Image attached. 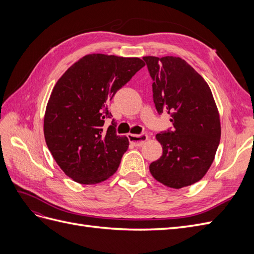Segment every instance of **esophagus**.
<instances>
[{
  "label": "esophagus",
  "instance_id": "obj_1",
  "mask_svg": "<svg viewBox=\"0 0 254 254\" xmlns=\"http://www.w3.org/2000/svg\"><path fill=\"white\" fill-rule=\"evenodd\" d=\"M128 139L130 141V143L133 144L136 147H140L142 146L146 141L148 139V135L146 133H142V134H128Z\"/></svg>",
  "mask_w": 254,
  "mask_h": 254
}]
</instances>
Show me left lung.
I'll use <instances>...</instances> for the list:
<instances>
[{
    "label": "left lung",
    "mask_w": 254,
    "mask_h": 254,
    "mask_svg": "<svg viewBox=\"0 0 254 254\" xmlns=\"http://www.w3.org/2000/svg\"><path fill=\"white\" fill-rule=\"evenodd\" d=\"M153 80L159 114H170L173 130L158 133L163 153L149 165L153 178L181 189L203 178L220 141V120L209 84L180 57H143Z\"/></svg>",
    "instance_id": "1"
}]
</instances>
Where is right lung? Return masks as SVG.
Wrapping results in <instances>:
<instances>
[{"mask_svg":"<svg viewBox=\"0 0 254 254\" xmlns=\"http://www.w3.org/2000/svg\"><path fill=\"white\" fill-rule=\"evenodd\" d=\"M145 65L136 57L89 54L71 65L53 88L44 114L45 142L64 173L80 184L103 182L117 172L127 136L107 105Z\"/></svg>","mask_w":254,"mask_h":254,"instance_id":"right-lung-1","label":"right lung"}]
</instances>
